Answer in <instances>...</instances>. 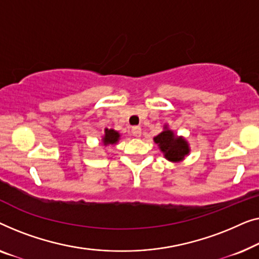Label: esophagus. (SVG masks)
<instances>
[{"label": "esophagus", "mask_w": 259, "mask_h": 259, "mask_svg": "<svg viewBox=\"0 0 259 259\" xmlns=\"http://www.w3.org/2000/svg\"><path fill=\"white\" fill-rule=\"evenodd\" d=\"M131 134H133L135 137H140L141 134H142L141 126H137V125L133 126V128H131Z\"/></svg>", "instance_id": "1"}]
</instances>
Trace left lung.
<instances>
[{
    "instance_id": "obj_1",
    "label": "left lung",
    "mask_w": 259,
    "mask_h": 259,
    "mask_svg": "<svg viewBox=\"0 0 259 259\" xmlns=\"http://www.w3.org/2000/svg\"><path fill=\"white\" fill-rule=\"evenodd\" d=\"M155 143L164 152L166 159L172 162L181 161L185 155L189 154V147L183 138L175 137L171 130H164L154 138Z\"/></svg>"
}]
</instances>
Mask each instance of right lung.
Here are the masks:
<instances>
[{
    "instance_id": "right-lung-1",
    "label": "right lung",
    "mask_w": 259,
    "mask_h": 259,
    "mask_svg": "<svg viewBox=\"0 0 259 259\" xmlns=\"http://www.w3.org/2000/svg\"><path fill=\"white\" fill-rule=\"evenodd\" d=\"M119 138V134L117 131L112 130V129H105V136L103 137V143L104 145H109V144H115L116 142L118 141Z\"/></svg>"
}]
</instances>
